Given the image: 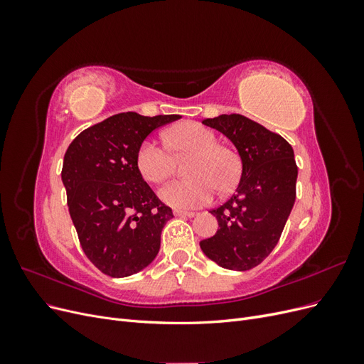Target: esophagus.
I'll use <instances>...</instances> for the list:
<instances>
[{
	"label": "esophagus",
	"instance_id": "34e87169",
	"mask_svg": "<svg viewBox=\"0 0 364 364\" xmlns=\"http://www.w3.org/2000/svg\"><path fill=\"white\" fill-rule=\"evenodd\" d=\"M174 215H178V217H194L196 215V213H193V211H182V209H176L174 211Z\"/></svg>",
	"mask_w": 364,
	"mask_h": 364
}]
</instances>
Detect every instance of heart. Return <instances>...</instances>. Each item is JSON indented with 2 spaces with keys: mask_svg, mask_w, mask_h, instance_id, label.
I'll return each mask as SVG.
<instances>
[{
  "mask_svg": "<svg viewBox=\"0 0 364 364\" xmlns=\"http://www.w3.org/2000/svg\"><path fill=\"white\" fill-rule=\"evenodd\" d=\"M165 141L176 155L191 153L194 158L188 168L191 178L162 186L159 197L164 203L178 209L199 208L211 202L218 188L228 191L237 183L241 170L237 153L220 146L213 130L197 123H183L170 129ZM169 149L155 138L141 142L135 162L147 182L161 183L173 174L174 156Z\"/></svg>",
  "mask_w": 364,
  "mask_h": 364,
  "instance_id": "heart-1",
  "label": "heart"
}]
</instances>
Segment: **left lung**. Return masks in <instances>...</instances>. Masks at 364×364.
<instances>
[{"instance_id": "obj_1", "label": "left lung", "mask_w": 364, "mask_h": 364, "mask_svg": "<svg viewBox=\"0 0 364 364\" xmlns=\"http://www.w3.org/2000/svg\"><path fill=\"white\" fill-rule=\"evenodd\" d=\"M202 123L232 141L241 159V178L237 193L211 211L218 229L200 241V249L220 267L250 270L278 245L293 209L294 153L281 135L243 115L223 114Z\"/></svg>"}]
</instances>
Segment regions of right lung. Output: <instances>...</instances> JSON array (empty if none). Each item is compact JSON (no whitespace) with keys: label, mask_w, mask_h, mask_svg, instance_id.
<instances>
[{"label":"right lung","mask_w":364,"mask_h":364,"mask_svg":"<svg viewBox=\"0 0 364 364\" xmlns=\"http://www.w3.org/2000/svg\"><path fill=\"white\" fill-rule=\"evenodd\" d=\"M179 118L117 114L83 130L65 153L71 220L85 255L107 277H130L158 255L173 213L142 179L135 158L153 130Z\"/></svg>","instance_id":"right-lung-1"}]
</instances>
